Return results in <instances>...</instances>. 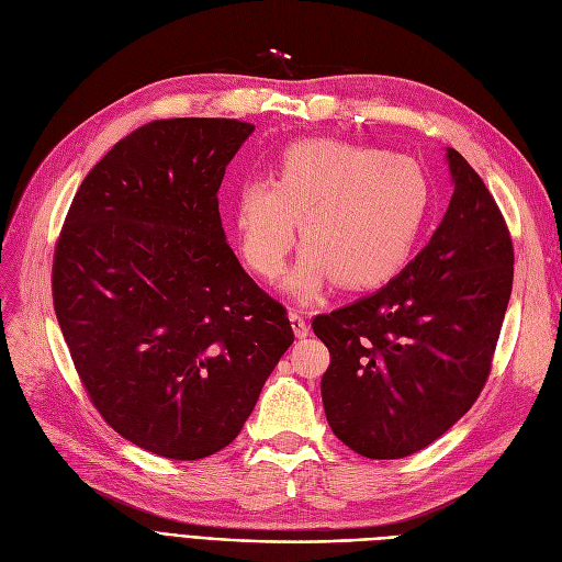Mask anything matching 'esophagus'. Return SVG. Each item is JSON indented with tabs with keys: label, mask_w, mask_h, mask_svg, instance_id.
I'll return each mask as SVG.
<instances>
[{
	"label": "esophagus",
	"mask_w": 562,
	"mask_h": 562,
	"mask_svg": "<svg viewBox=\"0 0 562 562\" xmlns=\"http://www.w3.org/2000/svg\"><path fill=\"white\" fill-rule=\"evenodd\" d=\"M288 318H290V325H293V331H295L297 339H304V336H308V325H306V321H304L300 311H290Z\"/></svg>",
	"instance_id": "1"
}]
</instances>
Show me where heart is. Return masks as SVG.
Masks as SVG:
<instances>
[{"label":"heart","instance_id":"1","mask_svg":"<svg viewBox=\"0 0 562 562\" xmlns=\"http://www.w3.org/2000/svg\"><path fill=\"white\" fill-rule=\"evenodd\" d=\"M426 170L383 147L304 140L288 147L274 179H251L235 195L239 249L254 272L274 279L295 249L306 251L285 279L311 302L336 277L346 288L390 281L411 260L431 212Z\"/></svg>","mask_w":562,"mask_h":562}]
</instances>
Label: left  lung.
I'll return each instance as SVG.
<instances>
[{"instance_id":"obj_1","label":"left lung","mask_w":562,"mask_h":562,"mask_svg":"<svg viewBox=\"0 0 562 562\" xmlns=\"http://www.w3.org/2000/svg\"><path fill=\"white\" fill-rule=\"evenodd\" d=\"M445 159L454 193L429 244L378 293L313 321L329 350L327 422L367 459L411 457L470 411L509 304L505 218L457 149Z\"/></svg>"}]
</instances>
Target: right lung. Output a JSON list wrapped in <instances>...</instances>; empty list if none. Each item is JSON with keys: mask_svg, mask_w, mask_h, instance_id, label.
<instances>
[{"mask_svg": "<svg viewBox=\"0 0 562 562\" xmlns=\"http://www.w3.org/2000/svg\"><path fill=\"white\" fill-rule=\"evenodd\" d=\"M254 128L179 117L128 133L82 179L55 249V313L89 398L166 459L231 445L295 341L221 226L218 187Z\"/></svg>", "mask_w": 562, "mask_h": 562, "instance_id": "add662e5", "label": "right lung"}]
</instances>
